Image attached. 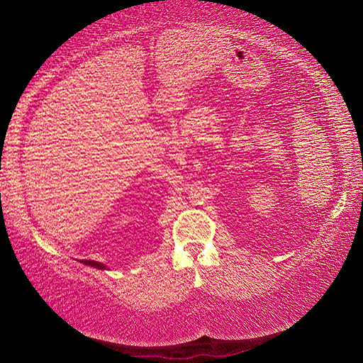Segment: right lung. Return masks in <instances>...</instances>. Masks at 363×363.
<instances>
[{"instance_id":"obj_1","label":"right lung","mask_w":363,"mask_h":363,"mask_svg":"<svg viewBox=\"0 0 363 363\" xmlns=\"http://www.w3.org/2000/svg\"><path fill=\"white\" fill-rule=\"evenodd\" d=\"M79 262H83V264H86V266H91V267H96V269H106V266H104V264H101V262H96V261H89V259H82Z\"/></svg>"}]
</instances>
